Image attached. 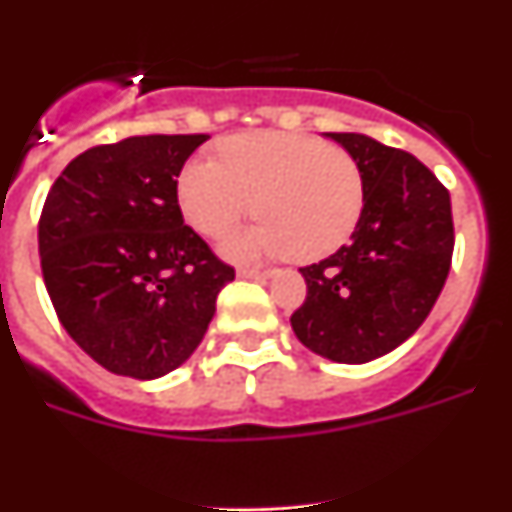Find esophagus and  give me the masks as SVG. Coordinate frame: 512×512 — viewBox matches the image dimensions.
Here are the masks:
<instances>
[{"mask_svg": "<svg viewBox=\"0 0 512 512\" xmlns=\"http://www.w3.org/2000/svg\"><path fill=\"white\" fill-rule=\"evenodd\" d=\"M238 277L269 279V277H274V269H253V266H241V269H238Z\"/></svg>", "mask_w": 512, "mask_h": 512, "instance_id": "obj_1", "label": "esophagus"}]
</instances>
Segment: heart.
I'll list each match as a JSON object with an SVG mask.
<instances>
[{
	"label": "heart",
	"mask_w": 512,
	"mask_h": 512,
	"mask_svg": "<svg viewBox=\"0 0 512 512\" xmlns=\"http://www.w3.org/2000/svg\"><path fill=\"white\" fill-rule=\"evenodd\" d=\"M364 174L351 153L295 133H243L220 143V161L189 158L176 176L184 220L220 238L259 210L261 223L230 235L235 259H325L354 235L364 212Z\"/></svg>",
	"instance_id": "obj_1"
}]
</instances>
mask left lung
Listing matches in <instances>:
<instances>
[{"instance_id":"obj_1","label":"left lung","mask_w":512,"mask_h":512,"mask_svg":"<svg viewBox=\"0 0 512 512\" xmlns=\"http://www.w3.org/2000/svg\"><path fill=\"white\" fill-rule=\"evenodd\" d=\"M364 174L351 243L302 266L307 297L292 312L302 346L338 364H366L408 341L436 305L454 253L451 197L431 169L361 133H328Z\"/></svg>"}]
</instances>
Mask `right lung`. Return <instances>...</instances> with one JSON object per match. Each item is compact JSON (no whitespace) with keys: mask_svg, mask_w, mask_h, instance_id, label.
Segmentation results:
<instances>
[{"mask_svg":"<svg viewBox=\"0 0 512 512\" xmlns=\"http://www.w3.org/2000/svg\"><path fill=\"white\" fill-rule=\"evenodd\" d=\"M210 135H133L79 153L45 197V289L107 372L156 379L205 338L235 269L184 225L176 176Z\"/></svg>","mask_w":512,"mask_h":512,"instance_id":"right-lung-1","label":"right lung"}]
</instances>
